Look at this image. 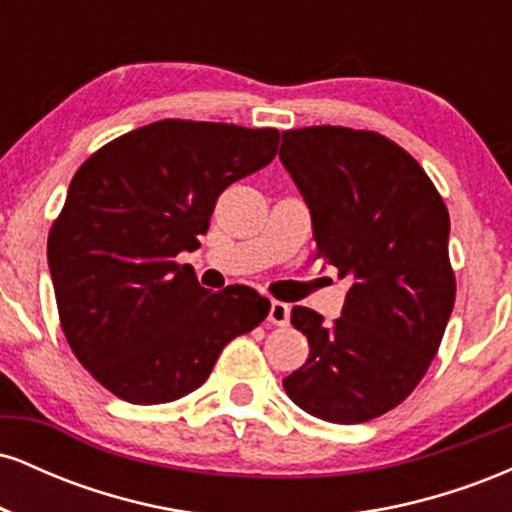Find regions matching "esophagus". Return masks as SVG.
I'll return each instance as SVG.
<instances>
[{"mask_svg":"<svg viewBox=\"0 0 512 512\" xmlns=\"http://www.w3.org/2000/svg\"><path fill=\"white\" fill-rule=\"evenodd\" d=\"M289 317H291L289 303L272 301V308H269V322H272V325L286 327V325H289Z\"/></svg>","mask_w":512,"mask_h":512,"instance_id":"1","label":"esophagus"}]
</instances>
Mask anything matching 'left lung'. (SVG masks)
I'll use <instances>...</instances> for the list:
<instances>
[{
    "mask_svg": "<svg viewBox=\"0 0 512 512\" xmlns=\"http://www.w3.org/2000/svg\"><path fill=\"white\" fill-rule=\"evenodd\" d=\"M279 158L310 209L315 257L351 281L332 325L291 310L310 354L284 390L317 419L363 424L414 392L448 327V209L426 170L378 132L289 129Z\"/></svg>",
    "mask_w": 512,
    "mask_h": 512,
    "instance_id": "left-lung-1",
    "label": "left lung"
}]
</instances>
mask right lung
<instances>
[{"mask_svg": "<svg viewBox=\"0 0 512 512\" xmlns=\"http://www.w3.org/2000/svg\"><path fill=\"white\" fill-rule=\"evenodd\" d=\"M276 129L161 120L122 134L76 170L48 236L64 337L93 378L129 404H163L209 378L269 301L250 286L207 291L178 264L216 199L276 156Z\"/></svg>", "mask_w": 512, "mask_h": 512, "instance_id": "1", "label": "right lung"}]
</instances>
